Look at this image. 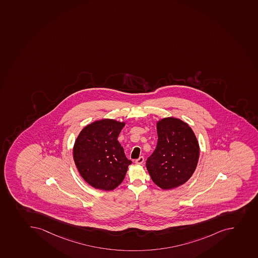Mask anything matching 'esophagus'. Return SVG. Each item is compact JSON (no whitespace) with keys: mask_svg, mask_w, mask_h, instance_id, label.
<instances>
[{"mask_svg":"<svg viewBox=\"0 0 258 258\" xmlns=\"http://www.w3.org/2000/svg\"><path fill=\"white\" fill-rule=\"evenodd\" d=\"M135 162L137 164H139V165H142L144 162V157H140L138 159L136 160Z\"/></svg>","mask_w":258,"mask_h":258,"instance_id":"34e87169","label":"esophagus"}]
</instances>
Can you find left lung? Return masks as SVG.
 <instances>
[{
    "label": "left lung",
    "mask_w": 258,
    "mask_h": 258,
    "mask_svg": "<svg viewBox=\"0 0 258 258\" xmlns=\"http://www.w3.org/2000/svg\"><path fill=\"white\" fill-rule=\"evenodd\" d=\"M157 144L147 160V171L156 185L169 190L182 185L195 171L199 144L188 124L166 117L157 124Z\"/></svg>",
    "instance_id": "left-lung-1"
}]
</instances>
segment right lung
Segmentation results:
<instances>
[{
  "instance_id": "right-lung-1",
  "label": "right lung",
  "mask_w": 258,
  "mask_h": 258,
  "mask_svg": "<svg viewBox=\"0 0 258 258\" xmlns=\"http://www.w3.org/2000/svg\"><path fill=\"white\" fill-rule=\"evenodd\" d=\"M125 123L96 120L82 129L73 147V158L82 178L100 190H111L122 182L133 161L125 157L117 138Z\"/></svg>"
}]
</instances>
